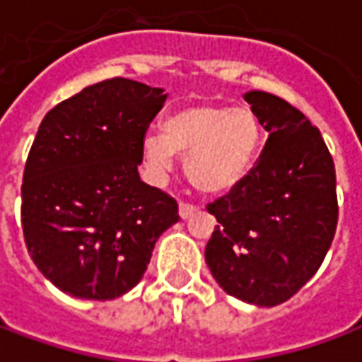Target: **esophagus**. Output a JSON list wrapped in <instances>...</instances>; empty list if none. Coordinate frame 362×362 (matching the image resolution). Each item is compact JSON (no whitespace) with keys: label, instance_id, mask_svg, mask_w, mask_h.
<instances>
[{"label":"esophagus","instance_id":"34e87169","mask_svg":"<svg viewBox=\"0 0 362 362\" xmlns=\"http://www.w3.org/2000/svg\"><path fill=\"white\" fill-rule=\"evenodd\" d=\"M194 211H196V205L186 204V202H180V205H178V213H180L182 219H189Z\"/></svg>","mask_w":362,"mask_h":362}]
</instances>
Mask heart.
<instances>
[{
  "label": "heart",
  "instance_id": "obj_1",
  "mask_svg": "<svg viewBox=\"0 0 362 362\" xmlns=\"http://www.w3.org/2000/svg\"><path fill=\"white\" fill-rule=\"evenodd\" d=\"M262 141L264 129L250 108L199 104L166 119L165 135H145L143 157L155 178H165L178 153L194 188L223 194L248 174Z\"/></svg>",
  "mask_w": 362,
  "mask_h": 362
}]
</instances>
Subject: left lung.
Segmentation results:
<instances>
[{"label":"left lung","instance_id":"8db88e82","mask_svg":"<svg viewBox=\"0 0 362 362\" xmlns=\"http://www.w3.org/2000/svg\"><path fill=\"white\" fill-rule=\"evenodd\" d=\"M267 132L258 163L227 196L205 262L221 288L256 306L285 303L318 272L337 227L334 158L295 106L264 90L244 95Z\"/></svg>","mask_w":362,"mask_h":362}]
</instances>
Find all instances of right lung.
Masks as SVG:
<instances>
[{"instance_id": "right-lung-1", "label": "right lung", "mask_w": 362, "mask_h": 362, "mask_svg": "<svg viewBox=\"0 0 362 362\" xmlns=\"http://www.w3.org/2000/svg\"><path fill=\"white\" fill-rule=\"evenodd\" d=\"M166 95L114 77L54 106L36 132L21 188V223L36 267L77 298L134 288L178 204L139 178L143 137Z\"/></svg>"}]
</instances>
